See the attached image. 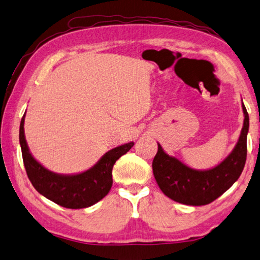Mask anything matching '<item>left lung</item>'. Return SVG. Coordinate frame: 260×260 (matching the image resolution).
<instances>
[{"mask_svg":"<svg viewBox=\"0 0 260 260\" xmlns=\"http://www.w3.org/2000/svg\"><path fill=\"white\" fill-rule=\"evenodd\" d=\"M243 126L237 145L221 163L208 170H194L158 145L153 160V173L159 189L176 203L202 206L217 199L241 175L247 158L249 115L242 103Z\"/></svg>","mask_w":260,"mask_h":260,"instance_id":"obj_1","label":"left lung"}]
</instances>
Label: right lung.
Here are the masks:
<instances>
[{
    "label": "right lung",
    "instance_id": "right-lung-1",
    "mask_svg": "<svg viewBox=\"0 0 260 260\" xmlns=\"http://www.w3.org/2000/svg\"><path fill=\"white\" fill-rule=\"evenodd\" d=\"M23 114L19 130L22 159L29 180L39 193L62 207L80 209L99 203L110 192L115 161L131 149L134 141L117 146L105 153L97 163L81 173L60 174L52 172L31 155L24 137Z\"/></svg>",
    "mask_w": 260,
    "mask_h": 260
}]
</instances>
